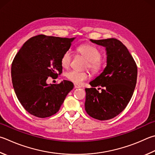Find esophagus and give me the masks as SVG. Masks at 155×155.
<instances>
[{"mask_svg":"<svg viewBox=\"0 0 155 155\" xmlns=\"http://www.w3.org/2000/svg\"><path fill=\"white\" fill-rule=\"evenodd\" d=\"M74 88H75V89L81 88V85H78V84H74Z\"/></svg>","mask_w":155,"mask_h":155,"instance_id":"obj_1","label":"esophagus"}]
</instances>
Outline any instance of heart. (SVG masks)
Instances as JSON below:
<instances>
[{"instance_id":"1","label":"heart","mask_w":155,"mask_h":155,"mask_svg":"<svg viewBox=\"0 0 155 155\" xmlns=\"http://www.w3.org/2000/svg\"><path fill=\"white\" fill-rule=\"evenodd\" d=\"M77 51L78 53L83 55L87 60L86 68H89L93 72L99 71L102 67V61L100 60L102 58V52L96 47L89 44L82 45L77 47ZM72 59V53L70 51H67L64 53L61 58V64L63 68H68L70 65ZM66 77L73 83L81 84L87 80L89 75L87 72H78L72 70L66 72Z\"/></svg>"}]
</instances>
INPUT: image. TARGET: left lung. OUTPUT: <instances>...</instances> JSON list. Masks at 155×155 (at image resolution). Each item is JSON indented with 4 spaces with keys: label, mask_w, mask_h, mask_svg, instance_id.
Returning a JSON list of instances; mask_svg holds the SVG:
<instances>
[{
    "label": "left lung",
    "mask_w": 155,
    "mask_h": 155,
    "mask_svg": "<svg viewBox=\"0 0 155 155\" xmlns=\"http://www.w3.org/2000/svg\"><path fill=\"white\" fill-rule=\"evenodd\" d=\"M104 47L106 66L103 72L89 83L86 88L85 110L95 119H111L119 114L130 101L136 85L137 68L127 48L116 38L93 40ZM103 87L99 92L95 87Z\"/></svg>",
    "instance_id": "left-lung-1"
}]
</instances>
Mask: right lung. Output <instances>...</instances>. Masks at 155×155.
Returning a JSON list of instances; mask_svg holds the SVG:
<instances>
[{"mask_svg":"<svg viewBox=\"0 0 155 155\" xmlns=\"http://www.w3.org/2000/svg\"><path fill=\"white\" fill-rule=\"evenodd\" d=\"M74 39L43 35L34 36L14 58L11 65L13 87L19 102L30 114L39 118L55 114L74 87L68 81L47 84V79L58 77L62 72L61 56Z\"/></svg>","mask_w":155,"mask_h":155,"instance_id":"1","label":"right lung"}]
</instances>
